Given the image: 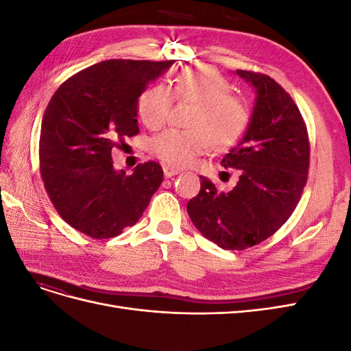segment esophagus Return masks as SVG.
I'll list each match as a JSON object with an SVG mask.
<instances>
[{
  "label": "esophagus",
  "instance_id": "1",
  "mask_svg": "<svg viewBox=\"0 0 351 351\" xmlns=\"http://www.w3.org/2000/svg\"><path fill=\"white\" fill-rule=\"evenodd\" d=\"M178 173H180V169H178V168L171 167V165H164V176H165L167 178L173 177V176L178 174Z\"/></svg>",
  "mask_w": 351,
  "mask_h": 351
}]
</instances>
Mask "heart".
I'll use <instances>...</instances> for the list:
<instances>
[{
	"instance_id": "1",
	"label": "heart",
	"mask_w": 351,
	"mask_h": 351,
	"mask_svg": "<svg viewBox=\"0 0 351 351\" xmlns=\"http://www.w3.org/2000/svg\"><path fill=\"white\" fill-rule=\"evenodd\" d=\"M174 98L192 102L187 130L168 129L152 137L149 152L171 167H186L210 147L226 152L246 134L252 110L249 102L231 92L230 82L206 66H190L177 73L171 89L164 84L147 88L137 102V114L149 129L162 127Z\"/></svg>"
}]
</instances>
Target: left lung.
<instances>
[{
  "label": "left lung",
  "instance_id": "obj_1",
  "mask_svg": "<svg viewBox=\"0 0 351 351\" xmlns=\"http://www.w3.org/2000/svg\"><path fill=\"white\" fill-rule=\"evenodd\" d=\"M256 89L250 125L221 165L239 171V183L219 192L200 176L189 217L208 240L226 250H244L275 234L289 219L307 183L311 142L293 98L263 73L237 70Z\"/></svg>",
  "mask_w": 351,
  "mask_h": 351
}]
</instances>
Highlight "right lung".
Instances as JSON below:
<instances>
[{
    "label": "right lung",
    "mask_w": 351,
    "mask_h": 351,
    "mask_svg": "<svg viewBox=\"0 0 351 351\" xmlns=\"http://www.w3.org/2000/svg\"><path fill=\"white\" fill-rule=\"evenodd\" d=\"M174 61L108 60L73 74L52 95L39 139V169L49 200L69 226L92 239L134 226L161 186L155 161L115 171L111 152L139 133L137 102Z\"/></svg>",
    "instance_id": "right-lung-1"
}]
</instances>
